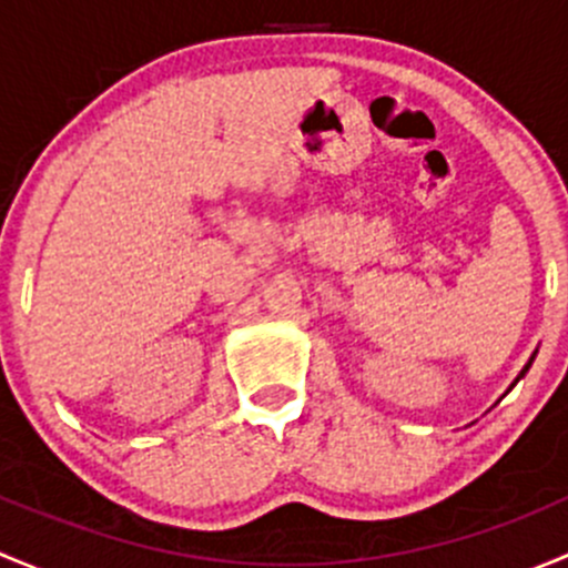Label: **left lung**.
I'll return each mask as SVG.
<instances>
[{
	"label": "left lung",
	"instance_id": "obj_1",
	"mask_svg": "<svg viewBox=\"0 0 568 568\" xmlns=\"http://www.w3.org/2000/svg\"><path fill=\"white\" fill-rule=\"evenodd\" d=\"M532 357H536V352H532ZM532 357L528 359V365H525V368H523V371H519V376H517V379H514V385H517V382H519V379H523V376H525V374H528V368H530V365H532ZM514 385H511V387H514ZM511 387H508V390H511Z\"/></svg>",
	"mask_w": 568,
	"mask_h": 568
}]
</instances>
